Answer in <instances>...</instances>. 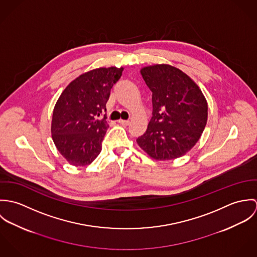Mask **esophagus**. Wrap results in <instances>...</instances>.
I'll return each instance as SVG.
<instances>
[{
  "mask_svg": "<svg viewBox=\"0 0 257 257\" xmlns=\"http://www.w3.org/2000/svg\"><path fill=\"white\" fill-rule=\"evenodd\" d=\"M117 121H118V123H120L122 125H128L130 122H131L130 120H125V119H118Z\"/></svg>",
  "mask_w": 257,
  "mask_h": 257,
  "instance_id": "34e87169",
  "label": "esophagus"
}]
</instances>
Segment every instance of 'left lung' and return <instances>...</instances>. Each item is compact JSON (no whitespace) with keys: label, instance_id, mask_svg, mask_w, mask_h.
I'll use <instances>...</instances> for the list:
<instances>
[{"label":"left lung","instance_id":"1","mask_svg":"<svg viewBox=\"0 0 257 257\" xmlns=\"http://www.w3.org/2000/svg\"><path fill=\"white\" fill-rule=\"evenodd\" d=\"M152 92V116L138 145L155 160L185 155L200 140L208 120V103L199 86L180 69L154 64L141 69Z\"/></svg>","mask_w":257,"mask_h":257}]
</instances>
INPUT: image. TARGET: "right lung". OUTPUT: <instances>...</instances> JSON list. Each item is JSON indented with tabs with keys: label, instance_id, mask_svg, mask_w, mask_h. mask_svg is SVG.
Returning <instances> with one entry per match:
<instances>
[{
	"label": "right lung",
	"instance_id": "add662e5",
	"mask_svg": "<svg viewBox=\"0 0 257 257\" xmlns=\"http://www.w3.org/2000/svg\"><path fill=\"white\" fill-rule=\"evenodd\" d=\"M123 67H101L81 74L64 89L52 114V140L60 154L74 166L91 164L102 150L109 127L107 109L110 89Z\"/></svg>",
	"mask_w": 257,
	"mask_h": 257
}]
</instances>
